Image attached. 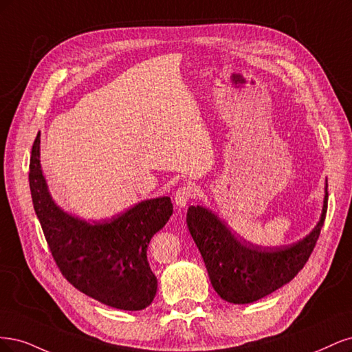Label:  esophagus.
<instances>
[{
	"label": "esophagus",
	"mask_w": 352,
	"mask_h": 352,
	"mask_svg": "<svg viewBox=\"0 0 352 352\" xmlns=\"http://www.w3.org/2000/svg\"><path fill=\"white\" fill-rule=\"evenodd\" d=\"M195 196V190L190 186H181L175 192H174V201L177 208H186L187 203Z\"/></svg>",
	"instance_id": "1"
}]
</instances>
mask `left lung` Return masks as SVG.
Returning <instances> with one entry per match:
<instances>
[{
	"instance_id": "1",
	"label": "left lung",
	"mask_w": 352,
	"mask_h": 352,
	"mask_svg": "<svg viewBox=\"0 0 352 352\" xmlns=\"http://www.w3.org/2000/svg\"><path fill=\"white\" fill-rule=\"evenodd\" d=\"M327 181L320 219L301 240L276 247H262L235 235L225 222L205 206H190L187 226L195 240L213 289L234 304L263 298L297 276L307 263L324 222Z\"/></svg>"
}]
</instances>
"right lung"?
<instances>
[{"instance_id": "1", "label": "right lung", "mask_w": 352, "mask_h": 352, "mask_svg": "<svg viewBox=\"0 0 352 352\" xmlns=\"http://www.w3.org/2000/svg\"><path fill=\"white\" fill-rule=\"evenodd\" d=\"M29 186L52 257L74 288L120 310H143L153 301L157 280L147 262V247L173 214L171 199L142 200L108 219L73 217L48 190L41 166V134L32 146Z\"/></svg>"}]
</instances>
